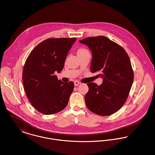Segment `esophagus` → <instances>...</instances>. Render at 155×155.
I'll use <instances>...</instances> for the list:
<instances>
[{
    "label": "esophagus",
    "mask_w": 155,
    "mask_h": 155,
    "mask_svg": "<svg viewBox=\"0 0 155 155\" xmlns=\"http://www.w3.org/2000/svg\"><path fill=\"white\" fill-rule=\"evenodd\" d=\"M74 86H78L79 84H81V82L78 81H76L74 82Z\"/></svg>",
    "instance_id": "1"
}]
</instances>
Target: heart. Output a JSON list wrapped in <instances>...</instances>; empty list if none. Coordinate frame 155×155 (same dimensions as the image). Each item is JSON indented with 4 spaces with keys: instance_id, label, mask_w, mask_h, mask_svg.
I'll list each match as a JSON object with an SVG mask.
<instances>
[{
    "instance_id": "heart-1",
    "label": "heart",
    "mask_w": 155,
    "mask_h": 155,
    "mask_svg": "<svg viewBox=\"0 0 155 155\" xmlns=\"http://www.w3.org/2000/svg\"><path fill=\"white\" fill-rule=\"evenodd\" d=\"M87 51L86 49H81L79 50H78V53H84V52H87Z\"/></svg>"
}]
</instances>
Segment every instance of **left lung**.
I'll use <instances>...</instances> for the list:
<instances>
[{
    "label": "left lung",
    "mask_w": 155,
    "mask_h": 155,
    "mask_svg": "<svg viewBox=\"0 0 155 155\" xmlns=\"http://www.w3.org/2000/svg\"><path fill=\"white\" fill-rule=\"evenodd\" d=\"M92 52L91 71L99 72L103 78L101 85L88 84V92L85 97L87 107L102 116L110 115L125 103L134 81V71L124 49L103 36L80 40Z\"/></svg>",
    "instance_id": "obj_1"
}]
</instances>
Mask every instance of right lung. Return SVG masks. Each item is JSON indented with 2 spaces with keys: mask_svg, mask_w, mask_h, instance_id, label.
<instances>
[{
  "mask_svg": "<svg viewBox=\"0 0 155 155\" xmlns=\"http://www.w3.org/2000/svg\"><path fill=\"white\" fill-rule=\"evenodd\" d=\"M76 38H49L38 45L28 56L23 70L28 99L40 112L51 115L67 105L74 88L73 82L58 80L54 73L63 69L68 52Z\"/></svg>",
  "mask_w": 155,
  "mask_h": 155,
  "instance_id": "add662e5",
  "label": "right lung"
}]
</instances>
